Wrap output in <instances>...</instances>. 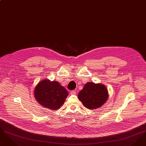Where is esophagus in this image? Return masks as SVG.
<instances>
[{
    "label": "esophagus",
    "instance_id": "34e87169",
    "mask_svg": "<svg viewBox=\"0 0 146 146\" xmlns=\"http://www.w3.org/2000/svg\"><path fill=\"white\" fill-rule=\"evenodd\" d=\"M70 94H71V95H76V90H72L70 92Z\"/></svg>",
    "mask_w": 146,
    "mask_h": 146
}]
</instances>
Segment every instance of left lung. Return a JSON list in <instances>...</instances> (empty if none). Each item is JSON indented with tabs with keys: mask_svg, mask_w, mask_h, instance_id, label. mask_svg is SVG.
<instances>
[{
	"mask_svg": "<svg viewBox=\"0 0 146 146\" xmlns=\"http://www.w3.org/2000/svg\"><path fill=\"white\" fill-rule=\"evenodd\" d=\"M108 98V92L104 85L92 82L85 84L83 89L78 94L79 100L89 110L101 107Z\"/></svg>",
	"mask_w": 146,
	"mask_h": 146,
	"instance_id": "left-lung-1",
	"label": "left lung"
}]
</instances>
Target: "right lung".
Segmentation results:
<instances>
[{"label":"right lung","instance_id":"obj_1","mask_svg":"<svg viewBox=\"0 0 146 146\" xmlns=\"http://www.w3.org/2000/svg\"><path fill=\"white\" fill-rule=\"evenodd\" d=\"M68 95V91L56 81L44 79L35 86V97L44 107L55 111L62 105Z\"/></svg>","mask_w":146,"mask_h":146}]
</instances>
